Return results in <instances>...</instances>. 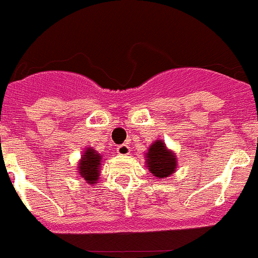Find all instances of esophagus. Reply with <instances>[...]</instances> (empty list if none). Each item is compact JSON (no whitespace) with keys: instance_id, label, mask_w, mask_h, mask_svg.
<instances>
[{"instance_id":"1","label":"esophagus","mask_w":258,"mask_h":258,"mask_svg":"<svg viewBox=\"0 0 258 258\" xmlns=\"http://www.w3.org/2000/svg\"><path fill=\"white\" fill-rule=\"evenodd\" d=\"M116 151H117L118 155H121V156H125V155L131 154V147H129V145H126V143H122V145L117 146V149H116Z\"/></svg>"}]
</instances>
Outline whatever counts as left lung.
I'll list each match as a JSON object with an SVG mask.
<instances>
[{"instance_id": "obj_1", "label": "left lung", "mask_w": 258, "mask_h": 258, "mask_svg": "<svg viewBox=\"0 0 258 258\" xmlns=\"http://www.w3.org/2000/svg\"><path fill=\"white\" fill-rule=\"evenodd\" d=\"M146 160L150 172L157 178H165L172 175L177 168V159L174 154L166 150V146L161 141H156L150 146L149 152L146 154Z\"/></svg>"}]
</instances>
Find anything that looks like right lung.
<instances>
[{
    "instance_id": "right-lung-1",
    "label": "right lung",
    "mask_w": 258,
    "mask_h": 258,
    "mask_svg": "<svg viewBox=\"0 0 258 258\" xmlns=\"http://www.w3.org/2000/svg\"><path fill=\"white\" fill-rule=\"evenodd\" d=\"M102 156L93 149H86L85 154L80 161V175L86 181V183H97L99 177V165H101Z\"/></svg>"
}]
</instances>
